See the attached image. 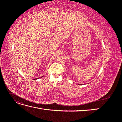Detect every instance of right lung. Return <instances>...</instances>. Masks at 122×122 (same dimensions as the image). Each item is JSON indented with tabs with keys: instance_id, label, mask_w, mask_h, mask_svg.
Returning <instances> with one entry per match:
<instances>
[{
	"instance_id": "obj_1",
	"label": "right lung",
	"mask_w": 122,
	"mask_h": 122,
	"mask_svg": "<svg viewBox=\"0 0 122 122\" xmlns=\"http://www.w3.org/2000/svg\"><path fill=\"white\" fill-rule=\"evenodd\" d=\"M42 77H43V76H42ZM36 79H37V78H36Z\"/></svg>"
}]
</instances>
